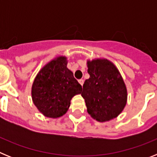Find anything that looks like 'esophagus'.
Here are the masks:
<instances>
[{
  "mask_svg": "<svg viewBox=\"0 0 157 157\" xmlns=\"http://www.w3.org/2000/svg\"><path fill=\"white\" fill-rule=\"evenodd\" d=\"M78 82H79L80 84H81V85L82 86L83 83H84V80H83V79H79V80H78Z\"/></svg>",
  "mask_w": 157,
  "mask_h": 157,
  "instance_id": "1",
  "label": "esophagus"
}]
</instances>
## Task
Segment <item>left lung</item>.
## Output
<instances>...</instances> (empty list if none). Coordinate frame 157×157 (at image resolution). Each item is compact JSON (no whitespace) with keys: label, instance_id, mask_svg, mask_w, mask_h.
<instances>
[{"label":"left lung","instance_id":"left-lung-1","mask_svg":"<svg viewBox=\"0 0 157 157\" xmlns=\"http://www.w3.org/2000/svg\"><path fill=\"white\" fill-rule=\"evenodd\" d=\"M90 78L83 84L82 96L87 112L98 121L116 118L127 104V88L120 72L108 59L87 62Z\"/></svg>","mask_w":157,"mask_h":157}]
</instances>
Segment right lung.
Instances as JSON below:
<instances>
[{
	"label": "right lung",
	"instance_id": "obj_1",
	"mask_svg": "<svg viewBox=\"0 0 157 157\" xmlns=\"http://www.w3.org/2000/svg\"><path fill=\"white\" fill-rule=\"evenodd\" d=\"M82 86L67 67V59L59 56L45 65L32 86V99L37 109L47 117L65 114L71 98L81 94Z\"/></svg>",
	"mask_w": 157,
	"mask_h": 157
}]
</instances>
